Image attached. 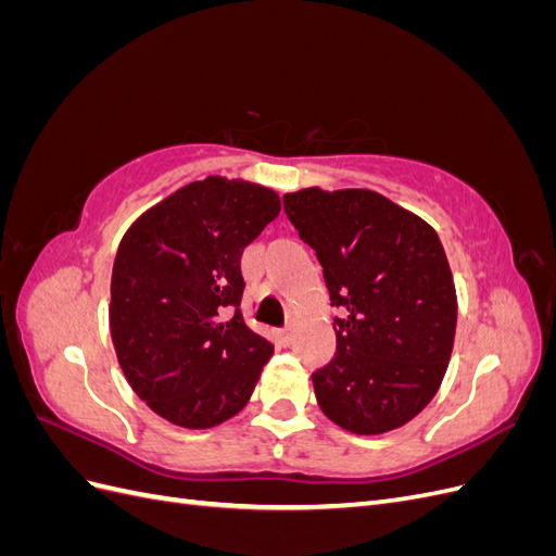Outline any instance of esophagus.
<instances>
[{
  "instance_id": "34e87169",
  "label": "esophagus",
  "mask_w": 556,
  "mask_h": 556,
  "mask_svg": "<svg viewBox=\"0 0 556 556\" xmlns=\"http://www.w3.org/2000/svg\"><path fill=\"white\" fill-rule=\"evenodd\" d=\"M280 341H282L285 345H290V343L294 341V329H292V327H285V329L280 331Z\"/></svg>"
}]
</instances>
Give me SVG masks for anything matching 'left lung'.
I'll return each instance as SVG.
<instances>
[{
	"mask_svg": "<svg viewBox=\"0 0 556 556\" xmlns=\"http://www.w3.org/2000/svg\"><path fill=\"white\" fill-rule=\"evenodd\" d=\"M282 204L343 311L336 357L313 374L319 408L359 435L403 427L439 392L457 329L439 233L374 190L306 188Z\"/></svg>",
	"mask_w": 556,
	"mask_h": 556,
	"instance_id": "obj_1",
	"label": "left lung"
}]
</instances>
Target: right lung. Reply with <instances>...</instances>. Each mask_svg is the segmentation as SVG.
<instances>
[{"mask_svg": "<svg viewBox=\"0 0 556 556\" xmlns=\"http://www.w3.org/2000/svg\"><path fill=\"white\" fill-rule=\"evenodd\" d=\"M280 213V197L208 176L148 208L117 248L111 339L131 390L185 429L243 410L274 345L241 313V255Z\"/></svg>", "mask_w": 556, "mask_h": 556, "instance_id": "add662e5", "label": "right lung"}]
</instances>
